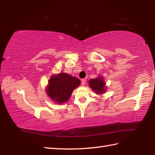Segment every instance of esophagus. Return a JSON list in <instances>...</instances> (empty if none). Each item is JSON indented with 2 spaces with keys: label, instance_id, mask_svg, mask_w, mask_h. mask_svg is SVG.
I'll return each mask as SVG.
<instances>
[{
  "label": "esophagus",
  "instance_id": "esophagus-1",
  "mask_svg": "<svg viewBox=\"0 0 155 155\" xmlns=\"http://www.w3.org/2000/svg\"><path fill=\"white\" fill-rule=\"evenodd\" d=\"M85 84H86V79L83 78V79H82L81 81V84L83 85V86H84V85H85Z\"/></svg>",
  "mask_w": 155,
  "mask_h": 155
}]
</instances>
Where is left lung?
<instances>
[{"instance_id": "8db88e82", "label": "left lung", "mask_w": 155, "mask_h": 155, "mask_svg": "<svg viewBox=\"0 0 155 155\" xmlns=\"http://www.w3.org/2000/svg\"><path fill=\"white\" fill-rule=\"evenodd\" d=\"M88 83H89V87L98 94L104 93L107 89L105 87V82L103 80V78L101 77L91 79Z\"/></svg>"}]
</instances>
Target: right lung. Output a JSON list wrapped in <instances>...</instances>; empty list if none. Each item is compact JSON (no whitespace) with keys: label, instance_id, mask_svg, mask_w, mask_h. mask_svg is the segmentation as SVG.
Listing matches in <instances>:
<instances>
[{"label":"right lung","instance_id":"1","mask_svg":"<svg viewBox=\"0 0 155 155\" xmlns=\"http://www.w3.org/2000/svg\"><path fill=\"white\" fill-rule=\"evenodd\" d=\"M80 84L78 78L62 72L51 76L46 93L52 101L62 104L70 98L72 91Z\"/></svg>","mask_w":155,"mask_h":155}]
</instances>
